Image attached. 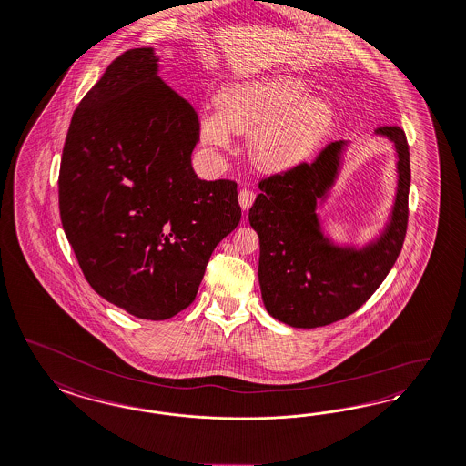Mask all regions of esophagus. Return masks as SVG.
I'll return each instance as SVG.
<instances>
[{
	"instance_id": "1",
	"label": "esophagus",
	"mask_w": 466,
	"mask_h": 466,
	"mask_svg": "<svg viewBox=\"0 0 466 466\" xmlns=\"http://www.w3.org/2000/svg\"><path fill=\"white\" fill-rule=\"evenodd\" d=\"M255 198H257V193H255V191H251V189H248V187H242L241 191H239V203H241V208L244 209V211L251 208V205L255 203Z\"/></svg>"
}]
</instances>
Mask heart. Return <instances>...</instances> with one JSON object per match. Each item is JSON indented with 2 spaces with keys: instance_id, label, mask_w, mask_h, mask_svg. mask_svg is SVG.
<instances>
[{
  "instance_id": "heart-1",
  "label": "heart",
  "mask_w": 466,
  "mask_h": 466,
  "mask_svg": "<svg viewBox=\"0 0 466 466\" xmlns=\"http://www.w3.org/2000/svg\"><path fill=\"white\" fill-rule=\"evenodd\" d=\"M309 87L292 77L239 86L218 101V113L201 118V141L224 151L232 132H251V147L268 167H289L308 157L332 126V106L308 96Z\"/></svg>"
}]
</instances>
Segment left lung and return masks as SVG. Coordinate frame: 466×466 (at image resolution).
I'll list each match as a JSON object with an SVG mask.
<instances>
[{"mask_svg": "<svg viewBox=\"0 0 466 466\" xmlns=\"http://www.w3.org/2000/svg\"><path fill=\"white\" fill-rule=\"evenodd\" d=\"M377 134L396 146L400 178L389 224L363 249L330 244L315 213L338 176L344 141L325 146L315 160L259 180L249 224L259 238L261 298L273 319L298 329L342 320L369 301L400 257L410 213V146L398 126H382Z\"/></svg>", "mask_w": 466, "mask_h": 466, "instance_id": "obj_1", "label": "left lung"}]
</instances>
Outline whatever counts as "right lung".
I'll use <instances>...</instances> for the list:
<instances>
[{"instance_id":"right-lung-1","label":"right lung","mask_w":466,"mask_h":466,"mask_svg":"<svg viewBox=\"0 0 466 466\" xmlns=\"http://www.w3.org/2000/svg\"><path fill=\"white\" fill-rule=\"evenodd\" d=\"M198 141V113L158 77L153 48L113 60L66 132L65 236L89 286L137 319L191 305L213 249L241 220L234 180L194 174Z\"/></svg>"}]
</instances>
